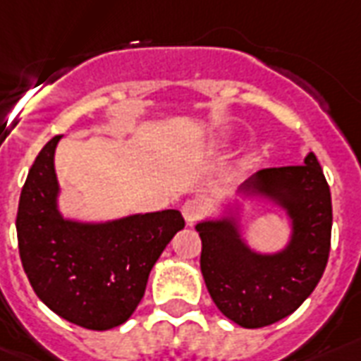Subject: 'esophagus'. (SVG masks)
Here are the masks:
<instances>
[{"mask_svg": "<svg viewBox=\"0 0 361 361\" xmlns=\"http://www.w3.org/2000/svg\"><path fill=\"white\" fill-rule=\"evenodd\" d=\"M180 211H183V216H184V220H186V224L192 226L195 220L201 216L200 201H195V200L184 201V205L180 207Z\"/></svg>", "mask_w": 361, "mask_h": 361, "instance_id": "obj_1", "label": "esophagus"}]
</instances>
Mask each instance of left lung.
<instances>
[{"label":"left lung","instance_id":"obj_1","mask_svg":"<svg viewBox=\"0 0 361 361\" xmlns=\"http://www.w3.org/2000/svg\"><path fill=\"white\" fill-rule=\"evenodd\" d=\"M243 197H264L290 219V241L279 252H256L241 235V205L195 226L201 273L214 305L243 328H264L298 309L322 279L331 243V194L317 156L301 166L262 169L243 184Z\"/></svg>","mask_w":361,"mask_h":361}]
</instances>
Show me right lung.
Returning a JSON list of instances; mask_svg holds the SVG:
<instances>
[{"label":"right lung","instance_id":"obj_1","mask_svg":"<svg viewBox=\"0 0 361 361\" xmlns=\"http://www.w3.org/2000/svg\"><path fill=\"white\" fill-rule=\"evenodd\" d=\"M52 137L33 161L22 188L16 235L22 267L37 298L80 328H116L145 295L150 269L184 228L175 209L107 222L63 219Z\"/></svg>","mask_w":361,"mask_h":361}]
</instances>
